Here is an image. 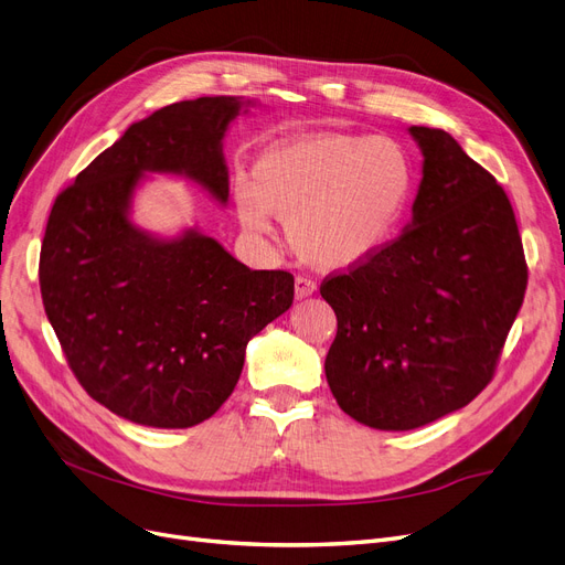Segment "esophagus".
Masks as SVG:
<instances>
[{"label":"esophagus","mask_w":565,"mask_h":565,"mask_svg":"<svg viewBox=\"0 0 565 565\" xmlns=\"http://www.w3.org/2000/svg\"><path fill=\"white\" fill-rule=\"evenodd\" d=\"M315 294H317V284L315 281L307 279V277H298L296 279V298L298 300L309 298V296H315Z\"/></svg>","instance_id":"esophagus-1"}]
</instances>
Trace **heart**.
Wrapping results in <instances>:
<instances>
[{
    "label": "heart",
    "instance_id": "obj_1",
    "mask_svg": "<svg viewBox=\"0 0 565 565\" xmlns=\"http://www.w3.org/2000/svg\"><path fill=\"white\" fill-rule=\"evenodd\" d=\"M412 191L414 164L398 141L311 132L269 143L254 164V183H237L235 204L248 233H269L277 214L305 263L349 269L398 233Z\"/></svg>",
    "mask_w": 565,
    "mask_h": 565
}]
</instances>
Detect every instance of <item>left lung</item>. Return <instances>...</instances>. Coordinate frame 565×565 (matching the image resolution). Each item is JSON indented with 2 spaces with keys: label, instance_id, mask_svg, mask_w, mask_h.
I'll return each instance as SVG.
<instances>
[{
  "label": "left lung",
  "instance_id": "1",
  "mask_svg": "<svg viewBox=\"0 0 565 565\" xmlns=\"http://www.w3.org/2000/svg\"><path fill=\"white\" fill-rule=\"evenodd\" d=\"M407 130L424 156L412 221L372 260L321 284L338 317L328 386L377 430L466 407L491 382L529 281L503 188L445 130Z\"/></svg>",
  "mask_w": 565,
  "mask_h": 565
}]
</instances>
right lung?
I'll return each mask as SVG.
<instances>
[{"instance_id":"obj_1","label":"right lung","mask_w":565,"mask_h":565,"mask_svg":"<svg viewBox=\"0 0 565 565\" xmlns=\"http://www.w3.org/2000/svg\"><path fill=\"white\" fill-rule=\"evenodd\" d=\"M258 99L198 97L132 122L60 193L39 258L46 317L81 386L132 424L191 428L235 391L250 338L294 305V275L248 269L198 225L135 223L153 174L227 204L223 139Z\"/></svg>"}]
</instances>
